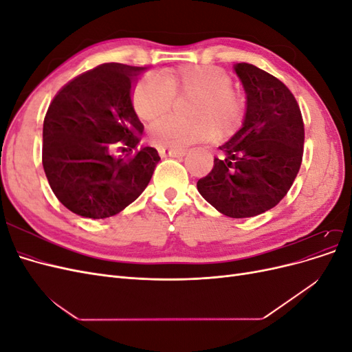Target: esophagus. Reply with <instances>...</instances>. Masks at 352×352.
I'll return each instance as SVG.
<instances>
[{
  "mask_svg": "<svg viewBox=\"0 0 352 352\" xmlns=\"http://www.w3.org/2000/svg\"><path fill=\"white\" fill-rule=\"evenodd\" d=\"M158 154L162 157H184L186 154L185 150H176V148H166V146H160L158 148Z\"/></svg>",
  "mask_w": 352,
  "mask_h": 352,
  "instance_id": "1",
  "label": "esophagus"
}]
</instances>
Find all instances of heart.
Wrapping results in <instances>:
<instances>
[{
	"label": "heart",
	"instance_id": "heart-1",
	"mask_svg": "<svg viewBox=\"0 0 352 352\" xmlns=\"http://www.w3.org/2000/svg\"><path fill=\"white\" fill-rule=\"evenodd\" d=\"M175 95L197 98L190 111L195 122L166 119L155 123L150 131V140L158 146L184 148L210 140L214 132L217 136H228L238 129L243 119V102L233 92L230 78L211 66L167 72L164 79L148 74L133 89L135 113L142 122L154 123L172 109Z\"/></svg>",
	"mask_w": 352,
	"mask_h": 352
}]
</instances>
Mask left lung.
Listing matches in <instances>:
<instances>
[{
  "instance_id": "1",
  "label": "left lung",
  "mask_w": 352,
  "mask_h": 352,
  "mask_svg": "<svg viewBox=\"0 0 352 352\" xmlns=\"http://www.w3.org/2000/svg\"><path fill=\"white\" fill-rule=\"evenodd\" d=\"M245 91L241 129L219 146L198 192L232 219L258 216L278 206L300 172L304 146L301 110L285 85L248 63L233 66Z\"/></svg>"
}]
</instances>
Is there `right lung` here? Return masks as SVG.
<instances>
[{"mask_svg":"<svg viewBox=\"0 0 352 352\" xmlns=\"http://www.w3.org/2000/svg\"><path fill=\"white\" fill-rule=\"evenodd\" d=\"M146 67L107 63L63 87L50 104L42 129V166L58 201L72 212L107 219L124 210L150 184L160 155L141 146L144 124L132 87ZM117 142L135 153L114 157Z\"/></svg>","mask_w":352,"mask_h":352,"instance_id":"1","label":"right lung"}]
</instances>
